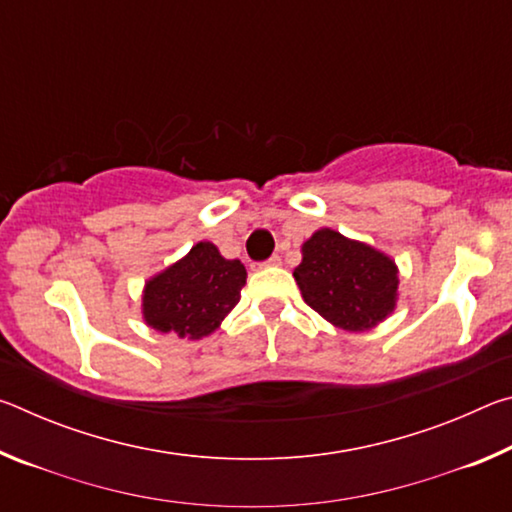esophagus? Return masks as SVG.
<instances>
[{
    "label": "esophagus",
    "instance_id": "34e87169",
    "mask_svg": "<svg viewBox=\"0 0 512 512\" xmlns=\"http://www.w3.org/2000/svg\"><path fill=\"white\" fill-rule=\"evenodd\" d=\"M280 264H282L280 255H273V257H268V259H266V264H264V266H280Z\"/></svg>",
    "mask_w": 512,
    "mask_h": 512
}]
</instances>
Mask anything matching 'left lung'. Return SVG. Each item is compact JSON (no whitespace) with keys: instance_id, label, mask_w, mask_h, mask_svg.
<instances>
[{"instance_id":"left-lung-1","label":"left lung","mask_w":512,"mask_h":512,"mask_svg":"<svg viewBox=\"0 0 512 512\" xmlns=\"http://www.w3.org/2000/svg\"><path fill=\"white\" fill-rule=\"evenodd\" d=\"M293 271L302 298L327 323L345 332H368L397 307L400 268L363 241L320 228L302 244Z\"/></svg>"}]
</instances>
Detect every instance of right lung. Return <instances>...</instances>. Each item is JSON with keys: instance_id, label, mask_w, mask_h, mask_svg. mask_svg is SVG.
Wrapping results in <instances>:
<instances>
[{"instance_id": "right-lung-1", "label": "right lung", "mask_w": 512, "mask_h": 512, "mask_svg": "<svg viewBox=\"0 0 512 512\" xmlns=\"http://www.w3.org/2000/svg\"><path fill=\"white\" fill-rule=\"evenodd\" d=\"M246 277L239 259H225L212 241H198L185 257L146 280L144 323L178 339L210 336L235 309Z\"/></svg>"}]
</instances>
